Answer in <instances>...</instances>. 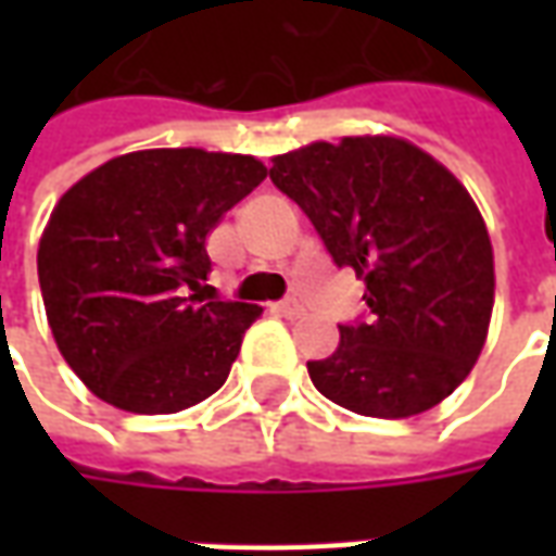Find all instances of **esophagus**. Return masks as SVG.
Returning <instances> with one entry per match:
<instances>
[{
	"label": "esophagus",
	"mask_w": 556,
	"mask_h": 556,
	"mask_svg": "<svg viewBox=\"0 0 556 556\" xmlns=\"http://www.w3.org/2000/svg\"><path fill=\"white\" fill-rule=\"evenodd\" d=\"M274 313L282 315V318H301L303 306L298 301H279L274 303Z\"/></svg>",
	"instance_id": "esophagus-1"
}]
</instances>
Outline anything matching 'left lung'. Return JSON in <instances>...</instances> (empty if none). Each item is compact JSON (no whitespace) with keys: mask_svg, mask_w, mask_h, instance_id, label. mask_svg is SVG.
Here are the masks:
<instances>
[{"mask_svg":"<svg viewBox=\"0 0 556 556\" xmlns=\"http://www.w3.org/2000/svg\"><path fill=\"white\" fill-rule=\"evenodd\" d=\"M270 163L372 313L306 363L315 390L363 417L434 408L479 361L494 306V250L465 184L390 134L318 139Z\"/></svg>","mask_w":556,"mask_h":556,"instance_id":"8db88e82","label":"left lung"}]
</instances>
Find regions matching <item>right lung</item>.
Segmentation results:
<instances>
[{
	"label": "right lung",
	"mask_w": 556,
	"mask_h": 556,
	"mask_svg": "<svg viewBox=\"0 0 556 556\" xmlns=\"http://www.w3.org/2000/svg\"><path fill=\"white\" fill-rule=\"evenodd\" d=\"M265 175L250 154L146 148L106 160L55 202L38 243L43 309L94 396L178 414L226 384L262 306L205 298V243Z\"/></svg>",
	"instance_id": "right-lung-1"
}]
</instances>
